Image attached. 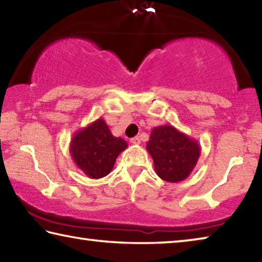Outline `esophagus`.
<instances>
[{
	"instance_id": "34e87169",
	"label": "esophagus",
	"mask_w": 262,
	"mask_h": 262,
	"mask_svg": "<svg viewBox=\"0 0 262 262\" xmlns=\"http://www.w3.org/2000/svg\"><path fill=\"white\" fill-rule=\"evenodd\" d=\"M130 143H132V144H135V145L140 144V143H141V140H140V137H137V136L133 137V139H130Z\"/></svg>"
}]
</instances>
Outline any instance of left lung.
<instances>
[{"label":"left lung","instance_id":"1","mask_svg":"<svg viewBox=\"0 0 262 262\" xmlns=\"http://www.w3.org/2000/svg\"><path fill=\"white\" fill-rule=\"evenodd\" d=\"M147 150L154 159L157 176L167 183H179L188 178L201 155L196 140L171 125L152 128Z\"/></svg>","mask_w":262,"mask_h":262}]
</instances>
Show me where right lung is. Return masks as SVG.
I'll list each match as a JSON object with an SVG mask.
<instances>
[{"label":"right lung","instance_id":"obj_1","mask_svg":"<svg viewBox=\"0 0 262 262\" xmlns=\"http://www.w3.org/2000/svg\"><path fill=\"white\" fill-rule=\"evenodd\" d=\"M127 147V142L115 137L99 118L75 133L69 151L76 166L89 178L100 179L112 171L118 156Z\"/></svg>","mask_w":262,"mask_h":262}]
</instances>
